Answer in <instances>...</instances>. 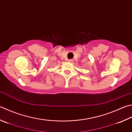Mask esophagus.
<instances>
[{
	"instance_id": "obj_1",
	"label": "esophagus",
	"mask_w": 132,
	"mask_h": 132,
	"mask_svg": "<svg viewBox=\"0 0 132 132\" xmlns=\"http://www.w3.org/2000/svg\"><path fill=\"white\" fill-rule=\"evenodd\" d=\"M68 61V62H69V63H72V61H73V60L72 59H69Z\"/></svg>"
}]
</instances>
